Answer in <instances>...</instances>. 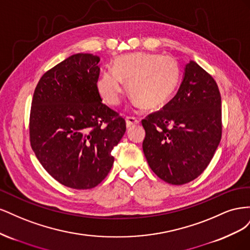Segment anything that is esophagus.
<instances>
[{"label": "esophagus", "instance_id": "1", "mask_svg": "<svg viewBox=\"0 0 250 250\" xmlns=\"http://www.w3.org/2000/svg\"><path fill=\"white\" fill-rule=\"evenodd\" d=\"M126 126L127 127H131V126H133V125H137V124H139V119H137V118H134V117H126Z\"/></svg>", "mask_w": 250, "mask_h": 250}]
</instances>
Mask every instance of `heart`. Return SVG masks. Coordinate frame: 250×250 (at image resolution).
<instances>
[{
	"instance_id": "heart-1",
	"label": "heart",
	"mask_w": 250,
	"mask_h": 250,
	"mask_svg": "<svg viewBox=\"0 0 250 250\" xmlns=\"http://www.w3.org/2000/svg\"><path fill=\"white\" fill-rule=\"evenodd\" d=\"M179 77V66L173 57L132 53L113 60L112 70L104 71L98 79L97 89L103 101L116 106L122 99L125 82L135 103L146 109H155L173 96Z\"/></svg>"
}]
</instances>
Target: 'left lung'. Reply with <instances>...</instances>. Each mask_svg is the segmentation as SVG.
<instances>
[{"instance_id":"obj_1","label":"left lung","mask_w":250,"mask_h":250,"mask_svg":"<svg viewBox=\"0 0 250 250\" xmlns=\"http://www.w3.org/2000/svg\"><path fill=\"white\" fill-rule=\"evenodd\" d=\"M221 96L216 81L193 60L177 94L142 121L143 151L156 175L185 185L206 170L221 141Z\"/></svg>"}]
</instances>
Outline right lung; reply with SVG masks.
Instances as JSON below:
<instances>
[{"mask_svg":"<svg viewBox=\"0 0 250 250\" xmlns=\"http://www.w3.org/2000/svg\"><path fill=\"white\" fill-rule=\"evenodd\" d=\"M99 56L78 53L44 73L30 111V143L42 167L58 183L77 190L107 176L111 155L126 131L125 120L98 93Z\"/></svg>","mask_w":250,"mask_h":250,"instance_id":"right-lung-1","label":"right lung"}]
</instances>
